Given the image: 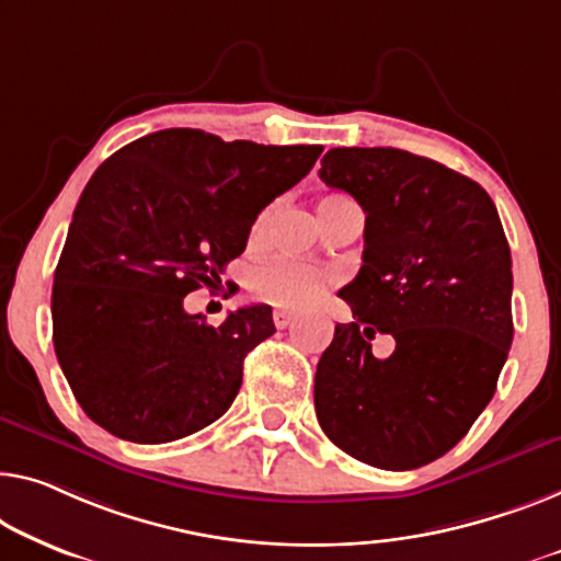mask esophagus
<instances>
[{"label": "esophagus", "mask_w": 561, "mask_h": 561, "mask_svg": "<svg viewBox=\"0 0 561 561\" xmlns=\"http://www.w3.org/2000/svg\"><path fill=\"white\" fill-rule=\"evenodd\" d=\"M272 320H274V328H277V330H287L289 324L295 322V314L287 312V309H274Z\"/></svg>", "instance_id": "1"}]
</instances>
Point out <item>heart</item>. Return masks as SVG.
<instances>
[{
    "instance_id": "b5f03b06",
    "label": "heart",
    "mask_w": 561,
    "mask_h": 561,
    "mask_svg": "<svg viewBox=\"0 0 561 561\" xmlns=\"http://www.w3.org/2000/svg\"><path fill=\"white\" fill-rule=\"evenodd\" d=\"M266 216L256 224V231L264 227ZM252 289L259 299L284 309H307L328 289V274L314 266L291 262V259H277L259 266L252 279Z\"/></svg>"
}]
</instances>
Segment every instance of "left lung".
Wrapping results in <instances>:
<instances>
[{
	"instance_id": "obj_1",
	"label": "left lung",
	"mask_w": 561,
	"mask_h": 561,
	"mask_svg": "<svg viewBox=\"0 0 561 561\" xmlns=\"http://www.w3.org/2000/svg\"><path fill=\"white\" fill-rule=\"evenodd\" d=\"M320 179L365 211L357 277L314 375V411L357 461L411 471L461 440L514 337L512 252L479 183L400 148H332ZM375 333L397 350L371 355Z\"/></svg>"
}]
</instances>
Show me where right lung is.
<instances>
[{
  "label": "right lung",
  "mask_w": 561,
  "mask_h": 561,
  "mask_svg": "<svg viewBox=\"0 0 561 561\" xmlns=\"http://www.w3.org/2000/svg\"><path fill=\"white\" fill-rule=\"evenodd\" d=\"M320 153L169 128L100 165L53 287L57 363L90 421L123 440L169 443L229 411L244 357L274 334L272 307H241L211 328L183 297L221 282L259 211Z\"/></svg>",
  "instance_id": "obj_1"
}]
</instances>
